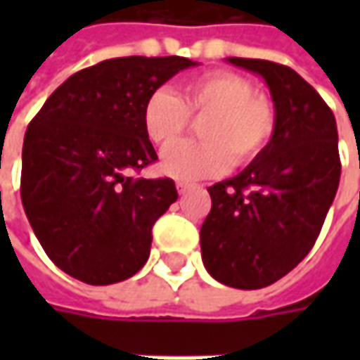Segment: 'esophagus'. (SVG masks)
I'll use <instances>...</instances> for the list:
<instances>
[{
	"label": "esophagus",
	"instance_id": "1",
	"mask_svg": "<svg viewBox=\"0 0 360 360\" xmlns=\"http://www.w3.org/2000/svg\"><path fill=\"white\" fill-rule=\"evenodd\" d=\"M194 184H190V182H176V190H178V194H186L188 190H192Z\"/></svg>",
	"mask_w": 360,
	"mask_h": 360
}]
</instances>
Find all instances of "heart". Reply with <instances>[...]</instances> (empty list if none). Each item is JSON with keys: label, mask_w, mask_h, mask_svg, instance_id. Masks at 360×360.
Wrapping results in <instances>:
<instances>
[{"label": "heart", "mask_w": 360, "mask_h": 360, "mask_svg": "<svg viewBox=\"0 0 360 360\" xmlns=\"http://www.w3.org/2000/svg\"><path fill=\"white\" fill-rule=\"evenodd\" d=\"M207 118L201 124L204 143L172 144L186 129L189 114ZM146 136L167 148L160 170L176 180H200L226 172L232 162L255 160L272 140L276 110L266 96L256 94L250 79L232 72H212L188 82L182 98L158 88L142 110Z\"/></svg>", "instance_id": "obj_1"}]
</instances>
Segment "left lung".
I'll list each match as a JSON object with an SVG mask.
<instances>
[{
    "label": "left lung",
    "instance_id": "obj_1",
    "mask_svg": "<svg viewBox=\"0 0 360 360\" xmlns=\"http://www.w3.org/2000/svg\"><path fill=\"white\" fill-rule=\"evenodd\" d=\"M226 62L266 82L276 128L240 174L208 188L202 262L218 283L255 290L288 274L319 238L339 188V134L325 100L288 65Z\"/></svg>",
    "mask_w": 360,
    "mask_h": 360
}]
</instances>
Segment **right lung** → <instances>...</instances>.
<instances>
[{"label": "right lung", "instance_id": "1", "mask_svg": "<svg viewBox=\"0 0 360 360\" xmlns=\"http://www.w3.org/2000/svg\"><path fill=\"white\" fill-rule=\"evenodd\" d=\"M196 62L114 58L70 76L23 138L21 202L39 244L88 284L134 276L150 256L152 226L176 202L170 178H134L156 150L146 136L148 96Z\"/></svg>", "mask_w": 360, "mask_h": 360}]
</instances>
